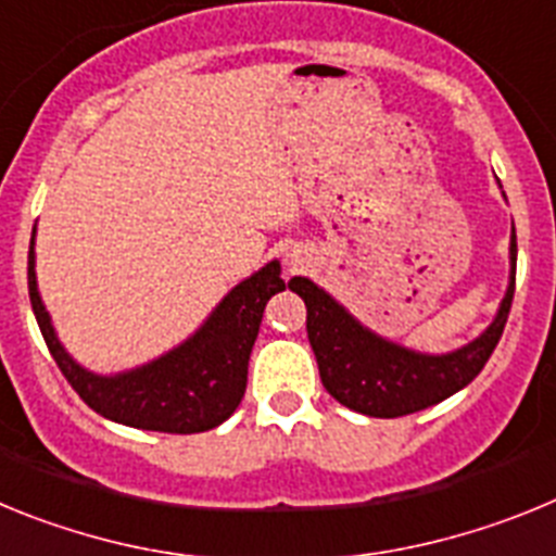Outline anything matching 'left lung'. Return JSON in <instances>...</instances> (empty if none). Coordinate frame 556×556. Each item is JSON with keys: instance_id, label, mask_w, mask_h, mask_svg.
Wrapping results in <instances>:
<instances>
[{"instance_id": "8db88e82", "label": "left lung", "mask_w": 556, "mask_h": 556, "mask_svg": "<svg viewBox=\"0 0 556 556\" xmlns=\"http://www.w3.org/2000/svg\"><path fill=\"white\" fill-rule=\"evenodd\" d=\"M509 253H513V275L493 326L470 345L445 356H424L392 345L358 326L331 294L314 287L308 278H292L289 289L301 294L306 303V331L320 367L323 387L342 406L370 417L412 415L468 387L481 367L488 365L490 353L495 351L507 326L515 294V255H518L515 228Z\"/></svg>"}]
</instances>
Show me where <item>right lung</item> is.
I'll use <instances>...</instances> for the list:
<instances>
[{
    "label": "right lung",
    "mask_w": 556,
    "mask_h": 556,
    "mask_svg": "<svg viewBox=\"0 0 556 556\" xmlns=\"http://www.w3.org/2000/svg\"><path fill=\"white\" fill-rule=\"evenodd\" d=\"M36 233V230H33ZM29 303L36 312L49 353L66 376L72 390L97 415L144 431L198 434L228 420L242 404L248 387V362L258 337L264 306L283 289L278 262L242 281L211 314L189 342L161 356L152 365L122 376H94L68 358L58 342L36 283V255H27Z\"/></svg>",
    "instance_id": "obj_1"
}]
</instances>
